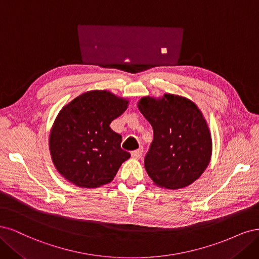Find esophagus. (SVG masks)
Returning a JSON list of instances; mask_svg holds the SVG:
<instances>
[{
    "label": "esophagus",
    "mask_w": 259,
    "mask_h": 259,
    "mask_svg": "<svg viewBox=\"0 0 259 259\" xmlns=\"http://www.w3.org/2000/svg\"><path fill=\"white\" fill-rule=\"evenodd\" d=\"M142 155H143V148H142V147H140L139 149H136V151H133L131 153L132 158H135V159H140Z\"/></svg>",
    "instance_id": "esophagus-1"
}]
</instances>
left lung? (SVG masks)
<instances>
[{
	"label": "left lung",
	"instance_id": "obj_1",
	"mask_svg": "<svg viewBox=\"0 0 259 259\" xmlns=\"http://www.w3.org/2000/svg\"><path fill=\"white\" fill-rule=\"evenodd\" d=\"M138 107L154 131L144 165L155 185L180 189L201 177L211 159L212 139L198 106L184 97L164 94L141 98Z\"/></svg>",
	"mask_w": 259,
	"mask_h": 259
}]
</instances>
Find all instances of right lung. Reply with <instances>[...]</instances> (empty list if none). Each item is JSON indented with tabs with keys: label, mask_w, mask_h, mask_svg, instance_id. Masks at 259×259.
<instances>
[{
	"label": "right lung",
	"mask_w": 259,
	"mask_h": 259,
	"mask_svg": "<svg viewBox=\"0 0 259 259\" xmlns=\"http://www.w3.org/2000/svg\"><path fill=\"white\" fill-rule=\"evenodd\" d=\"M129 100L107 90H91L75 98L58 114L49 136L52 159L72 184L97 188L115 178L130 154L111 122L127 110Z\"/></svg>",
	"instance_id": "1"
}]
</instances>
